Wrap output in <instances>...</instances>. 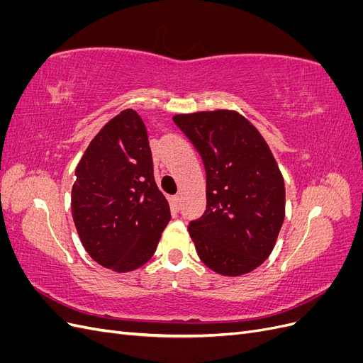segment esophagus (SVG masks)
I'll return each mask as SVG.
<instances>
[{
  "label": "esophagus",
  "instance_id": "obj_1",
  "mask_svg": "<svg viewBox=\"0 0 363 363\" xmlns=\"http://www.w3.org/2000/svg\"><path fill=\"white\" fill-rule=\"evenodd\" d=\"M180 204H182V196L180 195H174L172 196V208L175 212L180 211Z\"/></svg>",
  "mask_w": 363,
  "mask_h": 363
}]
</instances>
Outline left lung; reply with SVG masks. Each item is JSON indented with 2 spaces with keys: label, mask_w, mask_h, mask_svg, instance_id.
Masks as SVG:
<instances>
[{
  "label": "left lung",
  "mask_w": 363,
  "mask_h": 363,
  "mask_svg": "<svg viewBox=\"0 0 363 363\" xmlns=\"http://www.w3.org/2000/svg\"><path fill=\"white\" fill-rule=\"evenodd\" d=\"M204 163V213L189 223L201 262L223 276L251 272L268 259L284 219V182L272 152L235 111L175 115Z\"/></svg>",
  "instance_id": "obj_1"
}]
</instances>
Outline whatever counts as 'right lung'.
<instances>
[{
  "label": "right lung",
  "instance_id": "obj_1",
  "mask_svg": "<svg viewBox=\"0 0 363 363\" xmlns=\"http://www.w3.org/2000/svg\"><path fill=\"white\" fill-rule=\"evenodd\" d=\"M75 177L72 218L89 256L116 272L145 265L171 212L155 182L145 124L133 108L112 118L91 140Z\"/></svg>",
  "mask_w": 363,
  "mask_h": 363
}]
</instances>
